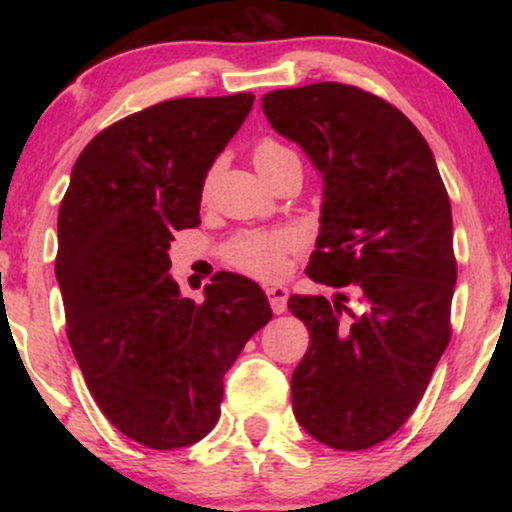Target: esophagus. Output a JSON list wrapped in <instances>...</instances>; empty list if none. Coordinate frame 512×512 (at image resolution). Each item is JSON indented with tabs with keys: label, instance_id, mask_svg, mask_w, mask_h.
I'll return each instance as SVG.
<instances>
[{
	"label": "esophagus",
	"instance_id": "34e87169",
	"mask_svg": "<svg viewBox=\"0 0 512 512\" xmlns=\"http://www.w3.org/2000/svg\"><path fill=\"white\" fill-rule=\"evenodd\" d=\"M265 296L270 300L272 312L282 314L286 310V298H289V289H286V286H268V289H265Z\"/></svg>",
	"mask_w": 512,
	"mask_h": 512
}]
</instances>
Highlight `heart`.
Segmentation results:
<instances>
[{"instance_id":"b5f03b06","label":"heart","mask_w":512,"mask_h":512,"mask_svg":"<svg viewBox=\"0 0 512 512\" xmlns=\"http://www.w3.org/2000/svg\"><path fill=\"white\" fill-rule=\"evenodd\" d=\"M296 156L289 146L272 137H263L254 144V151H251V158H254L256 170L263 174H270L275 167L282 163V160ZM216 167L207 172L205 177V193L209 191L214 181ZM300 235L296 230L282 228V230H256V233H242L233 237L223 244V261H226L230 268L244 272V275L261 277V279H272L284 275L286 268H289V256L293 251L300 249Z\"/></svg>"}]
</instances>
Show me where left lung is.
Wrapping results in <instances>:
<instances>
[{
  "mask_svg": "<svg viewBox=\"0 0 512 512\" xmlns=\"http://www.w3.org/2000/svg\"><path fill=\"white\" fill-rule=\"evenodd\" d=\"M261 104L324 174L307 275L347 286L363 307H347L345 293L289 298L310 331L291 377L293 415L333 450H368L408 422L452 338L450 198L422 132L368 90L321 81Z\"/></svg>",
  "mask_w": 512,
  "mask_h": 512,
  "instance_id": "8db88e82",
  "label": "left lung"
}]
</instances>
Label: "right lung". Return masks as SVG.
<instances>
[{
	"instance_id": "right-lung-1",
	"label": "right lung",
	"mask_w": 512,
	"mask_h": 512,
	"mask_svg": "<svg viewBox=\"0 0 512 512\" xmlns=\"http://www.w3.org/2000/svg\"><path fill=\"white\" fill-rule=\"evenodd\" d=\"M254 95L179 97L90 139L58 214L67 338L95 403L151 450L198 443L219 422L223 375L272 319L261 286L216 272L205 300L172 282L174 233L200 223L214 158Z\"/></svg>"
}]
</instances>
